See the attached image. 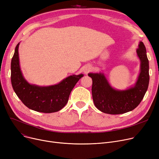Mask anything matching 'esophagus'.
I'll list each match as a JSON object with an SVG mask.
<instances>
[{
	"label": "esophagus",
	"mask_w": 159,
	"mask_h": 159,
	"mask_svg": "<svg viewBox=\"0 0 159 159\" xmlns=\"http://www.w3.org/2000/svg\"><path fill=\"white\" fill-rule=\"evenodd\" d=\"M92 66H89V65H88V66H86L84 68V73H86V74H87V73H88L89 71H92Z\"/></svg>",
	"instance_id": "1"
}]
</instances>
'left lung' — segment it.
I'll return each instance as SVG.
<instances>
[{
	"instance_id": "left-lung-1",
	"label": "left lung",
	"mask_w": 159,
	"mask_h": 159,
	"mask_svg": "<svg viewBox=\"0 0 159 159\" xmlns=\"http://www.w3.org/2000/svg\"><path fill=\"white\" fill-rule=\"evenodd\" d=\"M140 60V73L133 87L118 90L108 83L103 73H88L92 79V93L95 106L109 114H121L134 110L143 99L149 86V60L143 43L140 41L136 50Z\"/></svg>"
}]
</instances>
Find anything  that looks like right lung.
Returning <instances> with one entry per match:
<instances>
[{"instance_id":"right-lung-1","label":"right lung","mask_w":159,"mask_h":159,"mask_svg":"<svg viewBox=\"0 0 159 159\" xmlns=\"http://www.w3.org/2000/svg\"><path fill=\"white\" fill-rule=\"evenodd\" d=\"M17 45L11 62V82L13 90L20 100L29 108L43 113L58 112L67 104L69 97L83 74L70 76L58 84L39 86L30 84L20 71Z\"/></svg>"}]
</instances>
